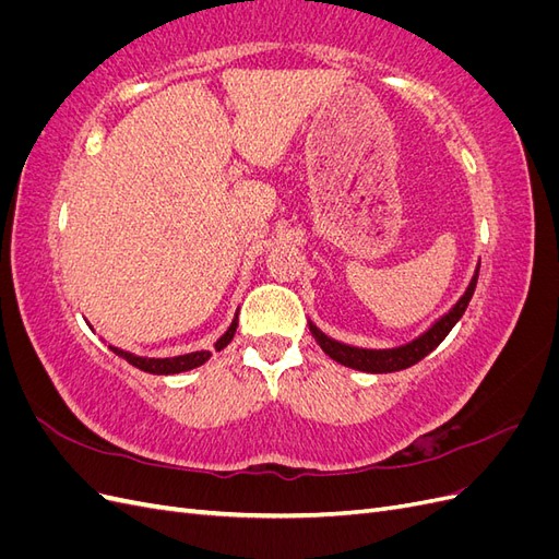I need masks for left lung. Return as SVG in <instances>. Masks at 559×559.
I'll list each match as a JSON object with an SVG mask.
<instances>
[{
    "label": "left lung",
    "instance_id": "1",
    "mask_svg": "<svg viewBox=\"0 0 559 559\" xmlns=\"http://www.w3.org/2000/svg\"><path fill=\"white\" fill-rule=\"evenodd\" d=\"M478 270H480V263L476 265V273H473L466 292L460 296V300H456L445 314L438 317L425 333L413 337L411 343H403L399 347H384V349L347 345V343H341V341H335V337L326 335L324 331L314 326L312 319H308L312 337L333 361L343 364L347 368H354V370H364V373H394V370L411 368L417 361L425 359L427 354H431L438 345H441L445 341V335L452 331V326L462 319V314L468 308V300H471L473 292H476Z\"/></svg>",
    "mask_w": 559,
    "mask_h": 559
}]
</instances>
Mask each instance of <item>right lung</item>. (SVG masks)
Returning <instances> with one entry per match:
<instances>
[{
  "mask_svg": "<svg viewBox=\"0 0 559 559\" xmlns=\"http://www.w3.org/2000/svg\"><path fill=\"white\" fill-rule=\"evenodd\" d=\"M91 326V324H88ZM235 329H238V314L233 317L230 326L226 329V333L218 337V341L214 343V352H222L235 335ZM105 341V337H103ZM107 343V341H105ZM107 347L116 354V357L126 359L130 366L144 370V373H151V376H177V373H186V370H193L198 366L205 364L212 352L210 349H198V352H189V354H177V357H140V354H132L128 349H121L116 347L111 343H107Z\"/></svg>",
  "mask_w": 559,
  "mask_h": 559,
  "instance_id": "add662e5",
  "label": "right lung"
}]
</instances>
